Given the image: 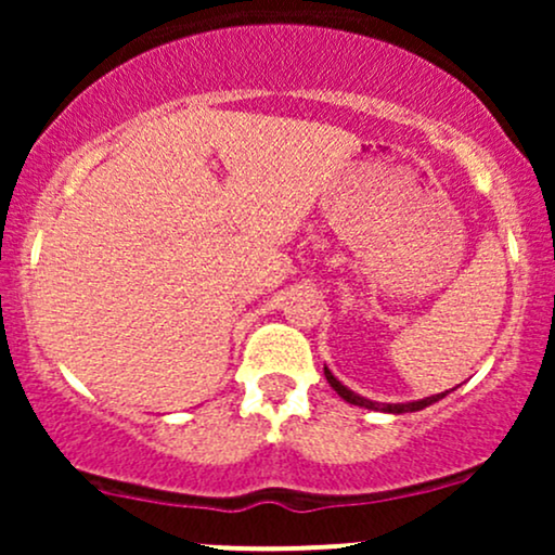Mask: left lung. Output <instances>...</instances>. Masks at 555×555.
<instances>
[{
  "instance_id": "1",
  "label": "left lung",
  "mask_w": 555,
  "mask_h": 555,
  "mask_svg": "<svg viewBox=\"0 0 555 555\" xmlns=\"http://www.w3.org/2000/svg\"><path fill=\"white\" fill-rule=\"evenodd\" d=\"M323 373H326V380L331 384V388H334V391L339 393V397H341L344 401H349V404H354V406H365V410L391 412V415H404V412H417V410H425V406L436 404L438 399H443L446 393H449V391H446V393H433V397H425V399H420V401H404V404H380V401H371V399L360 397V393H354L352 388L344 386L341 380L336 378V375L328 371V367H323Z\"/></svg>"
}]
</instances>
